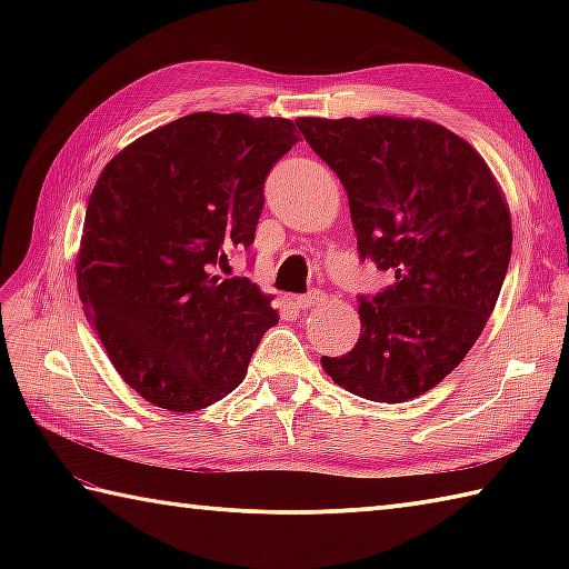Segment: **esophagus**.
<instances>
[{
	"label": "esophagus",
	"instance_id": "34e87169",
	"mask_svg": "<svg viewBox=\"0 0 569 569\" xmlns=\"http://www.w3.org/2000/svg\"><path fill=\"white\" fill-rule=\"evenodd\" d=\"M322 300H325V296H322L320 291H312V293H308V296H298V298H296V306L306 310V308H316V306H320Z\"/></svg>",
	"mask_w": 569,
	"mask_h": 569
}]
</instances>
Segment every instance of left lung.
I'll list each match as a JSON object with an SVG mask.
<instances>
[{"instance_id":"1","label":"left lung","mask_w":569,"mask_h":569,"mask_svg":"<svg viewBox=\"0 0 569 569\" xmlns=\"http://www.w3.org/2000/svg\"><path fill=\"white\" fill-rule=\"evenodd\" d=\"M340 176L361 259L393 276L359 298L352 352L322 357L337 386L377 403L435 389L479 340L511 259V212L469 141L438 122L373 114L298 117Z\"/></svg>"}]
</instances>
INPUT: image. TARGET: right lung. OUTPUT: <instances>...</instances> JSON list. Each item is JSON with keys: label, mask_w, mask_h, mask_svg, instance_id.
<instances>
[{"label": "right lung", "mask_w": 569, "mask_h": 569, "mask_svg": "<svg viewBox=\"0 0 569 569\" xmlns=\"http://www.w3.org/2000/svg\"><path fill=\"white\" fill-rule=\"evenodd\" d=\"M296 141L291 119L196 112L102 168L78 293L117 373L149 403L192 413L222 401L278 322L271 296L210 269L253 244L263 180Z\"/></svg>", "instance_id": "1"}]
</instances>
